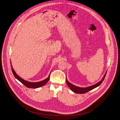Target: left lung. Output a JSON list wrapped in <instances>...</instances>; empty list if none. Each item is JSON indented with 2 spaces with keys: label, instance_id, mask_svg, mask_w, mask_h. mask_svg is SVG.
Listing matches in <instances>:
<instances>
[{
  "label": "left lung",
  "instance_id": "left-lung-1",
  "mask_svg": "<svg viewBox=\"0 0 120 120\" xmlns=\"http://www.w3.org/2000/svg\"><path fill=\"white\" fill-rule=\"evenodd\" d=\"M106 73H107V72L105 73V74L104 76H103V78H102V79L100 82H99L98 83H97L94 85H93L92 86H89L88 87L81 88V87H79L78 86H76L73 85V84H72L71 83L69 82L67 79H66V83H67V85L69 87V88L70 89V90L72 91H73L74 92L77 93V94H84V93L88 92L94 89L99 86L103 82V80H104Z\"/></svg>",
  "mask_w": 120,
  "mask_h": 120
}]
</instances>
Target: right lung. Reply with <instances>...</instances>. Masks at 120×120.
<instances>
[{"label": "right lung", "instance_id": "obj_1", "mask_svg": "<svg viewBox=\"0 0 120 120\" xmlns=\"http://www.w3.org/2000/svg\"><path fill=\"white\" fill-rule=\"evenodd\" d=\"M10 64H11V70H12V73L13 74V75H14V76L15 77V78L17 79H18L19 81H20L23 84H24V85H25L26 87H27L29 88L35 89V88H38L41 87L43 86V85H44L49 80L50 77V74L49 75L48 77H47L46 79H44L42 81H40V82H29L27 81H26V80L23 79L21 78L15 73V70H14V69L12 67V65L11 64V62H10Z\"/></svg>", "mask_w": 120, "mask_h": 120}]
</instances>
